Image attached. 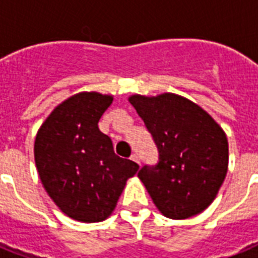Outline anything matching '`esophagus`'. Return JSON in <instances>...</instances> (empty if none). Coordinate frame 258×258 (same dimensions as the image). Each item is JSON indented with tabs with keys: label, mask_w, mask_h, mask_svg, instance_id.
<instances>
[{
	"label": "esophagus",
	"mask_w": 258,
	"mask_h": 258,
	"mask_svg": "<svg viewBox=\"0 0 258 258\" xmlns=\"http://www.w3.org/2000/svg\"><path fill=\"white\" fill-rule=\"evenodd\" d=\"M131 160L136 161V163H137V164H140V159H139V156H137V155H136V153H133V155H132V156H131Z\"/></svg>",
	"instance_id": "obj_1"
}]
</instances>
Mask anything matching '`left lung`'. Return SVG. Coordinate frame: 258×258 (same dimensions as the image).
Here are the masks:
<instances>
[{
	"mask_svg": "<svg viewBox=\"0 0 258 258\" xmlns=\"http://www.w3.org/2000/svg\"><path fill=\"white\" fill-rule=\"evenodd\" d=\"M159 152L139 177L161 214L185 219L206 210L222 185L229 164L225 132L207 111L172 93L132 95Z\"/></svg>",
	"mask_w": 258,
	"mask_h": 258,
	"instance_id": "8db88e82",
	"label": "left lung"
}]
</instances>
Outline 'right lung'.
<instances>
[{
	"label": "right lung",
	"instance_id": "add662e5",
	"mask_svg": "<svg viewBox=\"0 0 258 258\" xmlns=\"http://www.w3.org/2000/svg\"><path fill=\"white\" fill-rule=\"evenodd\" d=\"M111 95L75 94L53 109L35 140L40 180L55 205L79 222H101L113 213L139 164L121 159L98 122Z\"/></svg>",
	"mask_w": 258,
	"mask_h": 258
}]
</instances>
